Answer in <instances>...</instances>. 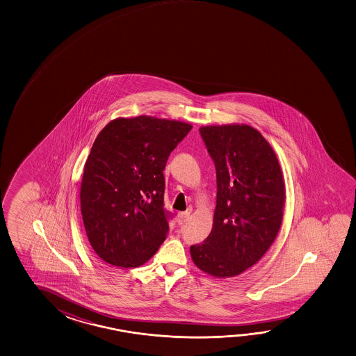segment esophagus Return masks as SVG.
Here are the masks:
<instances>
[{"label":"esophagus","instance_id":"34e87169","mask_svg":"<svg viewBox=\"0 0 356 356\" xmlns=\"http://www.w3.org/2000/svg\"><path fill=\"white\" fill-rule=\"evenodd\" d=\"M178 223L179 225H186L187 223L188 220H189V213L188 212H181V213H178Z\"/></svg>","mask_w":356,"mask_h":356}]
</instances>
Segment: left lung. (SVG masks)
<instances>
[{
    "label": "left lung",
    "mask_w": 356,
    "mask_h": 356,
    "mask_svg": "<svg viewBox=\"0 0 356 356\" xmlns=\"http://www.w3.org/2000/svg\"><path fill=\"white\" fill-rule=\"evenodd\" d=\"M216 167L213 228L191 246L194 264L214 277L236 276L254 265L277 236L284 183L277 156L250 125L200 129Z\"/></svg>",
    "instance_id": "obj_1"
}]
</instances>
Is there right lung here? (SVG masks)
I'll return each mask as SVG.
<instances>
[{"label":"right lung","instance_id":"1","mask_svg":"<svg viewBox=\"0 0 356 356\" xmlns=\"http://www.w3.org/2000/svg\"><path fill=\"white\" fill-rule=\"evenodd\" d=\"M192 125L153 117L115 119L92 144L80 202L91 247L110 265H144L167 238L163 170Z\"/></svg>","mask_w":356,"mask_h":356}]
</instances>
